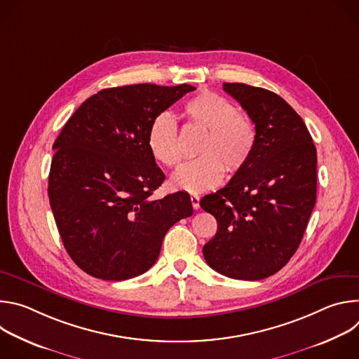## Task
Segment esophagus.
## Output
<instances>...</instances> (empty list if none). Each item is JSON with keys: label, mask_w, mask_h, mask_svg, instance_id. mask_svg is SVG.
Returning <instances> with one entry per match:
<instances>
[{"label": "esophagus", "mask_w": 359, "mask_h": 359, "mask_svg": "<svg viewBox=\"0 0 359 359\" xmlns=\"http://www.w3.org/2000/svg\"><path fill=\"white\" fill-rule=\"evenodd\" d=\"M190 201H191V206L194 210H197L200 208V197L198 194H191L190 196Z\"/></svg>", "instance_id": "esophagus-1"}]
</instances>
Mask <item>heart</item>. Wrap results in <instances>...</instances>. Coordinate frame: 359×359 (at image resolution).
<instances>
[{"instance_id": "b5f03b06", "label": "heart", "mask_w": 359, "mask_h": 359, "mask_svg": "<svg viewBox=\"0 0 359 359\" xmlns=\"http://www.w3.org/2000/svg\"><path fill=\"white\" fill-rule=\"evenodd\" d=\"M187 122L206 130L197 153L201 158L179 168L170 177L176 190L200 193L217 186L224 175L240 172L250 161L257 130L252 121L238 114L229 99L215 92H201L183 107ZM147 147L159 163L175 168L182 159V146L175 118L161 112L151 119L147 130Z\"/></svg>"}]
</instances>
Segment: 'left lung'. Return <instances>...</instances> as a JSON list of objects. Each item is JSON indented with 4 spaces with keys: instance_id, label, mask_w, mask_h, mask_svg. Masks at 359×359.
<instances>
[{
    "instance_id": "left-lung-1",
    "label": "left lung",
    "mask_w": 359,
    "mask_h": 359,
    "mask_svg": "<svg viewBox=\"0 0 359 359\" xmlns=\"http://www.w3.org/2000/svg\"><path fill=\"white\" fill-rule=\"evenodd\" d=\"M257 130L248 163L200 206L217 220L206 263L236 280H263L297 251L317 197V149L301 116L277 93L223 83Z\"/></svg>"
}]
</instances>
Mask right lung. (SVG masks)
I'll return each mask as SVG.
<instances>
[{
	"mask_svg": "<svg viewBox=\"0 0 359 359\" xmlns=\"http://www.w3.org/2000/svg\"><path fill=\"white\" fill-rule=\"evenodd\" d=\"M187 83L102 89L68 119L54 143L48 196L64 247L86 274L122 281L156 263L168 230L193 215L184 191L153 200L165 180L147 147L151 119Z\"/></svg>",
	"mask_w": 359,
	"mask_h": 359,
	"instance_id": "right-lung-1",
	"label": "right lung"
}]
</instances>
